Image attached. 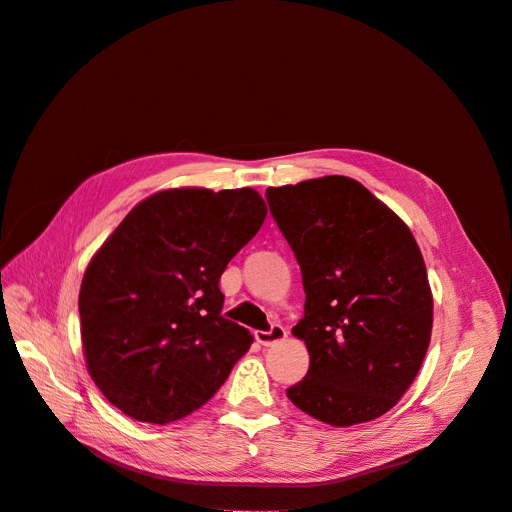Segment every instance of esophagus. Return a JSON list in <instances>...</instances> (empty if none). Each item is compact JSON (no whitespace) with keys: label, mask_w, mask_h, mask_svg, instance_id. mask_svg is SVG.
Instances as JSON below:
<instances>
[{"label":"esophagus","mask_w":512,"mask_h":512,"mask_svg":"<svg viewBox=\"0 0 512 512\" xmlns=\"http://www.w3.org/2000/svg\"><path fill=\"white\" fill-rule=\"evenodd\" d=\"M254 337H256L258 344L271 346V344H275V342H282V339L286 337V329L282 327V324H271L269 331H256Z\"/></svg>","instance_id":"34e87169"}]
</instances>
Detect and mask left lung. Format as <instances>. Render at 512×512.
<instances>
[{"label": "left lung", "instance_id": "obj_1", "mask_svg": "<svg viewBox=\"0 0 512 512\" xmlns=\"http://www.w3.org/2000/svg\"><path fill=\"white\" fill-rule=\"evenodd\" d=\"M265 196L305 288L292 333L309 350V369L286 395L333 427L374 421L408 391L429 346L433 301L421 250L354 179H309Z\"/></svg>", "mask_w": 512, "mask_h": 512}]
</instances>
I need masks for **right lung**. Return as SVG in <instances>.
I'll return each instance as SVG.
<instances>
[{
    "label": "right lung",
    "mask_w": 512,
    "mask_h": 512,
    "mask_svg": "<svg viewBox=\"0 0 512 512\" xmlns=\"http://www.w3.org/2000/svg\"><path fill=\"white\" fill-rule=\"evenodd\" d=\"M265 218L252 188L166 190L138 203L89 262L87 369L123 414L173 423L224 384L252 335L222 316L220 277Z\"/></svg>",
    "instance_id": "add662e5"
}]
</instances>
